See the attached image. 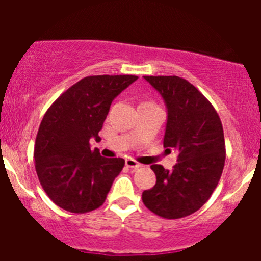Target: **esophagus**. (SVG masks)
Wrapping results in <instances>:
<instances>
[{"instance_id":"obj_1","label":"esophagus","mask_w":261,"mask_h":261,"mask_svg":"<svg viewBox=\"0 0 261 261\" xmlns=\"http://www.w3.org/2000/svg\"><path fill=\"white\" fill-rule=\"evenodd\" d=\"M126 167L131 168V169H138V168L141 167V164L134 159H127L126 160Z\"/></svg>"}]
</instances>
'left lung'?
I'll use <instances>...</instances> for the list:
<instances>
[{"label":"left lung","mask_w":261,"mask_h":261,"mask_svg":"<svg viewBox=\"0 0 261 261\" xmlns=\"http://www.w3.org/2000/svg\"><path fill=\"white\" fill-rule=\"evenodd\" d=\"M168 109L164 146L178 151L172 170L151 165L156 183L143 192L144 204L155 215L177 220L198 211L220 181L226 159L220 116L192 83L177 75H146Z\"/></svg>","instance_id":"8db88e82"}]
</instances>
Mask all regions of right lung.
I'll list each match as a JSON object with an SVG mask.
<instances>
[{"instance_id": "obj_1", "label": "right lung", "mask_w": 261, "mask_h": 261, "mask_svg": "<svg viewBox=\"0 0 261 261\" xmlns=\"http://www.w3.org/2000/svg\"><path fill=\"white\" fill-rule=\"evenodd\" d=\"M136 75H89L73 84L51 103L41 120L34 149L41 187L60 208L86 213L106 201L122 158H103L91 150L117 94Z\"/></svg>"}]
</instances>
